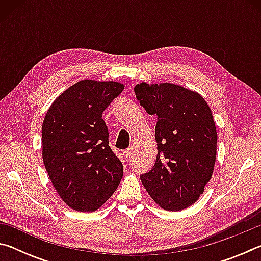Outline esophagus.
<instances>
[{"instance_id": "1", "label": "esophagus", "mask_w": 261, "mask_h": 261, "mask_svg": "<svg viewBox=\"0 0 261 261\" xmlns=\"http://www.w3.org/2000/svg\"><path fill=\"white\" fill-rule=\"evenodd\" d=\"M131 153H132V148H126L125 151L123 152V154H124V156H125V158H130Z\"/></svg>"}]
</instances>
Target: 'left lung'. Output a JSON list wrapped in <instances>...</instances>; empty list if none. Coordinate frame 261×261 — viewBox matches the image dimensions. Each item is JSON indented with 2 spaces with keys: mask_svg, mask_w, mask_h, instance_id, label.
Masks as SVG:
<instances>
[{
  "mask_svg": "<svg viewBox=\"0 0 261 261\" xmlns=\"http://www.w3.org/2000/svg\"><path fill=\"white\" fill-rule=\"evenodd\" d=\"M136 98L156 116L158 155L141 183L167 211L192 205L212 177L216 156L215 123L211 108L196 92L174 84L135 87Z\"/></svg>",
  "mask_w": 261,
  "mask_h": 261,
  "instance_id": "1",
  "label": "left lung"
}]
</instances>
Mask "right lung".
Returning <instances> with one entry per match:
<instances>
[{"label": "right lung", "mask_w": 261, "mask_h": 261, "mask_svg": "<svg viewBox=\"0 0 261 261\" xmlns=\"http://www.w3.org/2000/svg\"><path fill=\"white\" fill-rule=\"evenodd\" d=\"M123 88L114 82H79L54 101L42 123L46 170L60 197L76 211L98 210L123 177L102 118Z\"/></svg>", "instance_id": "right-lung-1"}]
</instances>
